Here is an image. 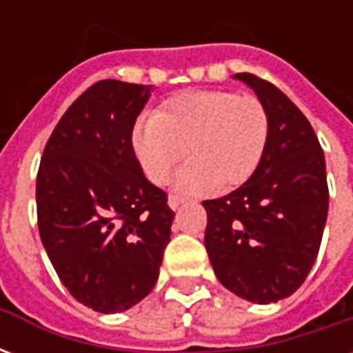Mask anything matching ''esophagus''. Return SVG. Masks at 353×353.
<instances>
[{"label":"esophagus","mask_w":353,"mask_h":353,"mask_svg":"<svg viewBox=\"0 0 353 353\" xmlns=\"http://www.w3.org/2000/svg\"><path fill=\"white\" fill-rule=\"evenodd\" d=\"M183 202H185V199L177 196V194H170V196H168V206L172 208V210H177V208L181 206Z\"/></svg>","instance_id":"obj_1"}]
</instances>
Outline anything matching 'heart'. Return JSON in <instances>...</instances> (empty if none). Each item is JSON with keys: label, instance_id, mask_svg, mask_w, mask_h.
<instances>
[{"label": "heart", "instance_id": "1", "mask_svg": "<svg viewBox=\"0 0 353 353\" xmlns=\"http://www.w3.org/2000/svg\"><path fill=\"white\" fill-rule=\"evenodd\" d=\"M270 136L265 103L230 90H192L170 98L159 113H143L132 145L149 181L161 185L185 157L177 174L185 191L232 189L253 176Z\"/></svg>", "mask_w": 353, "mask_h": 353}]
</instances>
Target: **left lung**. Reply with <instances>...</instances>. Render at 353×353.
Listing matches in <instances>:
<instances>
[{
  "label": "left lung",
  "instance_id": "left-lung-1",
  "mask_svg": "<svg viewBox=\"0 0 353 353\" xmlns=\"http://www.w3.org/2000/svg\"><path fill=\"white\" fill-rule=\"evenodd\" d=\"M270 117L263 161L236 191L204 200L217 280L250 303L293 295L318 257L329 208L325 157L303 111L272 83L236 73Z\"/></svg>",
  "mask_w": 353,
  "mask_h": 353
}]
</instances>
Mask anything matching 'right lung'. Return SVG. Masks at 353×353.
Listing matches in <instances>:
<instances>
[{"mask_svg":"<svg viewBox=\"0 0 353 353\" xmlns=\"http://www.w3.org/2000/svg\"><path fill=\"white\" fill-rule=\"evenodd\" d=\"M151 90L115 79L87 88L58 121L37 172L45 252L73 299L101 314L151 293L176 215L132 147Z\"/></svg>","mask_w":353,"mask_h":353,"instance_id":"obj_1","label":"right lung"}]
</instances>
